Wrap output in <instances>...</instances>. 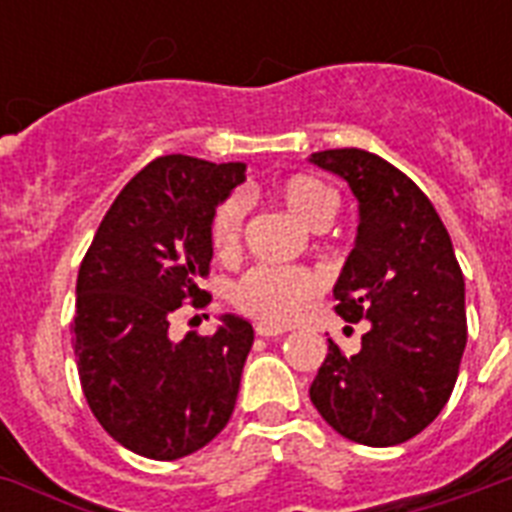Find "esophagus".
Masks as SVG:
<instances>
[{
    "label": "esophagus",
    "mask_w": 512,
    "mask_h": 512,
    "mask_svg": "<svg viewBox=\"0 0 512 512\" xmlns=\"http://www.w3.org/2000/svg\"><path fill=\"white\" fill-rule=\"evenodd\" d=\"M257 335L260 337H281L287 329H281V327H273V324H257L255 329Z\"/></svg>",
    "instance_id": "1"
}]
</instances>
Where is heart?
Returning <instances> with one entry per match:
<instances>
[{"instance_id":"b5f03b06","label":"heart","mask_w":512,"mask_h":512,"mask_svg":"<svg viewBox=\"0 0 512 512\" xmlns=\"http://www.w3.org/2000/svg\"><path fill=\"white\" fill-rule=\"evenodd\" d=\"M284 207L311 228H324L335 215V196L327 185L316 177L297 175L289 177L276 188ZM244 223V199L231 196L225 199L212 215V247L220 255H228L236 249ZM319 292V279L303 268H281V265H257L236 281L233 287V303L241 311L255 316L263 324L287 327L289 321L303 316L311 303V297Z\"/></svg>"}]
</instances>
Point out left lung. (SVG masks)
Wrapping results in <instances>:
<instances>
[{
    "mask_svg": "<svg viewBox=\"0 0 512 512\" xmlns=\"http://www.w3.org/2000/svg\"><path fill=\"white\" fill-rule=\"evenodd\" d=\"M308 162L358 201L356 241L332 292L342 319L369 321L356 356L329 340L311 401L356 444H404L446 406L468 342L452 239L428 196L377 154L332 148Z\"/></svg>",
    "mask_w": 512,
    "mask_h": 512,
    "instance_id": "1",
    "label": "left lung"
}]
</instances>
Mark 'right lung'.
<instances>
[{
  "mask_svg": "<svg viewBox=\"0 0 512 512\" xmlns=\"http://www.w3.org/2000/svg\"><path fill=\"white\" fill-rule=\"evenodd\" d=\"M247 164L159 156L124 185L76 279L74 353L92 414L148 460H180L228 425L255 329L236 313L215 335L170 337V316L209 295L212 215Z\"/></svg>",
  "mask_w": 512,
  "mask_h": 512,
  "instance_id": "right-lung-1",
  "label": "right lung"
}]
</instances>
